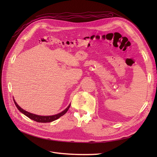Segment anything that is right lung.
Returning a JSON list of instances; mask_svg holds the SVG:
<instances>
[{
    "label": "right lung",
    "instance_id": "add662e5",
    "mask_svg": "<svg viewBox=\"0 0 157 157\" xmlns=\"http://www.w3.org/2000/svg\"><path fill=\"white\" fill-rule=\"evenodd\" d=\"M13 101H14V103H15V105L17 107V108L19 111L21 112L23 114H24V115L25 116H27V117H29V118H31V119L35 121L36 122H52V121L57 120L58 118H59L61 116H63V115H65L66 113H67V111L69 110V109L70 105H71V104H70V105L67 108H66L64 111H63L62 112H61L58 114H57V115H52V116H40V115H35V114H33V113H31L29 112H27L25 110H23V109H21L20 106L17 105V103L15 101L14 99H13Z\"/></svg>",
    "mask_w": 157,
    "mask_h": 157
}]
</instances>
